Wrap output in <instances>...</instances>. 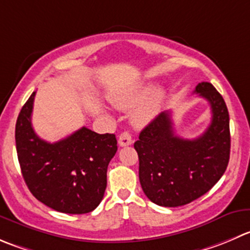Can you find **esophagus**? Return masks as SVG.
Wrapping results in <instances>:
<instances>
[{
	"mask_svg": "<svg viewBox=\"0 0 250 250\" xmlns=\"http://www.w3.org/2000/svg\"><path fill=\"white\" fill-rule=\"evenodd\" d=\"M133 143L132 140V135L129 134L128 132H123L120 134V138H118V144L121 145V146H128V145H130Z\"/></svg>",
	"mask_w": 250,
	"mask_h": 250,
	"instance_id": "obj_1",
	"label": "esophagus"
}]
</instances>
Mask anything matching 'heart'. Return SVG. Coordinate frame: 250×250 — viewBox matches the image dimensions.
<instances>
[{"mask_svg":"<svg viewBox=\"0 0 250 250\" xmlns=\"http://www.w3.org/2000/svg\"><path fill=\"white\" fill-rule=\"evenodd\" d=\"M151 91L152 88L149 84L138 85L135 88L128 89V90L112 94L110 96V101L116 107L121 108V110H128V108H132L137 106L138 104L143 103L151 94ZM160 100H161V93L156 91L155 94H152L151 98L146 103L143 104L134 112V116H133L134 122L137 125H143V123L147 122L154 116Z\"/></svg>","mask_w":250,"mask_h":250,"instance_id":"heart-1","label":"heart"}]
</instances>
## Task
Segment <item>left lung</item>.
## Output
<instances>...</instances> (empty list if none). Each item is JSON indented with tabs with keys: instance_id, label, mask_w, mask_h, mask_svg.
Listing matches in <instances>:
<instances>
[{
	"instance_id": "8db88e82",
	"label": "left lung",
	"mask_w": 250,
	"mask_h": 250,
	"mask_svg": "<svg viewBox=\"0 0 250 250\" xmlns=\"http://www.w3.org/2000/svg\"><path fill=\"white\" fill-rule=\"evenodd\" d=\"M194 93L207 99L211 123L200 137L183 139L174 134L171 112L160 113L134 143L139 157L143 192L160 207L189 204L209 192L225 173L229 160V116L221 94L208 82Z\"/></svg>"
}]
</instances>
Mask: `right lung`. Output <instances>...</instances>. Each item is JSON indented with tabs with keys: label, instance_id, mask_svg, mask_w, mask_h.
Returning <instances> with one entry per match:
<instances>
[{
	"label": "right lung",
	"instance_id": "1",
	"mask_svg": "<svg viewBox=\"0 0 250 250\" xmlns=\"http://www.w3.org/2000/svg\"><path fill=\"white\" fill-rule=\"evenodd\" d=\"M34 98L35 91L16 123L17 155L29 190L56 211H93L105 194L107 166L117 151L116 135L83 127L60 142H45L31 125Z\"/></svg>",
	"mask_w": 250,
	"mask_h": 250
}]
</instances>
